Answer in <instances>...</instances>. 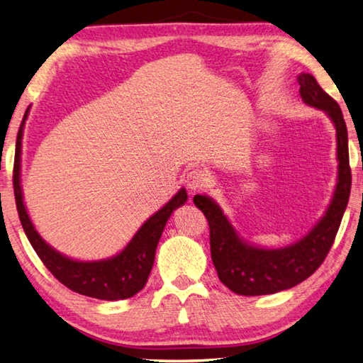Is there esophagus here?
<instances>
[{"instance_id":"1","label":"esophagus","mask_w":363,"mask_h":363,"mask_svg":"<svg viewBox=\"0 0 363 363\" xmlns=\"http://www.w3.org/2000/svg\"><path fill=\"white\" fill-rule=\"evenodd\" d=\"M208 182L210 177L202 169H193L186 174V186L191 191H194V193L196 191H202L203 188H207Z\"/></svg>"}]
</instances>
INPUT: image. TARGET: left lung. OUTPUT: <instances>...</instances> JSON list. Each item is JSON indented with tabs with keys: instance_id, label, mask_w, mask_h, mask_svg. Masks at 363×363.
<instances>
[{
	"instance_id": "1",
	"label": "left lung",
	"mask_w": 363,
	"mask_h": 363,
	"mask_svg": "<svg viewBox=\"0 0 363 363\" xmlns=\"http://www.w3.org/2000/svg\"><path fill=\"white\" fill-rule=\"evenodd\" d=\"M300 96L308 106L324 111L337 128L338 183L325 216L308 235L296 245L279 250L250 246L237 237L221 208L205 196H194V203L210 228L211 261L221 283L238 296H265L294 288L319 269L329 255L340 229L351 193V166L347 129L338 102L319 86L311 74L298 75Z\"/></svg>"
}]
</instances>
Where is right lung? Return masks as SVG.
<instances>
[{"instance_id": "1", "label": "right lung", "mask_w": 363, "mask_h": 363, "mask_svg": "<svg viewBox=\"0 0 363 363\" xmlns=\"http://www.w3.org/2000/svg\"><path fill=\"white\" fill-rule=\"evenodd\" d=\"M28 108L17 134L12 184L20 223L34 251L61 284L82 296L101 300H123L135 296L147 284L164 225L172 211L186 202V191L180 189L158 213L148 218L126 248L115 257L99 262H79L61 256L40 238L23 205L22 188H20V153H22V134Z\"/></svg>"}]
</instances>
